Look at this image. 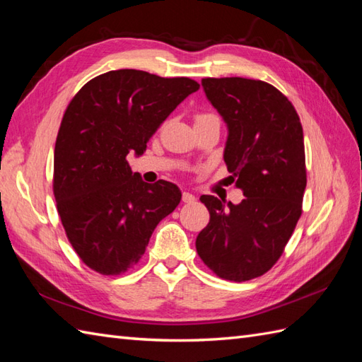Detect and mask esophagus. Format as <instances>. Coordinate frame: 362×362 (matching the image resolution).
I'll return each mask as SVG.
<instances>
[{"label": "esophagus", "instance_id": "obj_1", "mask_svg": "<svg viewBox=\"0 0 362 362\" xmlns=\"http://www.w3.org/2000/svg\"><path fill=\"white\" fill-rule=\"evenodd\" d=\"M182 201L185 202V204H193V202L196 201V196H194V194H191V193H188V191H185V193L182 194Z\"/></svg>", "mask_w": 362, "mask_h": 362}]
</instances>
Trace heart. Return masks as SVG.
Listing matches in <instances>:
<instances>
[{
    "instance_id": "obj_1",
    "label": "heart",
    "mask_w": 362,
    "mask_h": 362,
    "mask_svg": "<svg viewBox=\"0 0 362 362\" xmlns=\"http://www.w3.org/2000/svg\"><path fill=\"white\" fill-rule=\"evenodd\" d=\"M211 117H216V115H213V113H201V115H197L196 119H202V118H211Z\"/></svg>"
}]
</instances>
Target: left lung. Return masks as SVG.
<instances>
[{"instance_id": "8db88e82", "label": "left lung", "mask_w": 362, "mask_h": 362, "mask_svg": "<svg viewBox=\"0 0 362 362\" xmlns=\"http://www.w3.org/2000/svg\"><path fill=\"white\" fill-rule=\"evenodd\" d=\"M202 87L227 124L224 161L245 197L235 205L201 196L210 222L196 249L221 279L247 281L276 263L302 214L303 129L294 105L271 83L206 78Z\"/></svg>"}]
</instances>
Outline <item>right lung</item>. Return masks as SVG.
Here are the masks:
<instances>
[{
	"label": "right lung",
	"instance_id": "right-lung-1",
	"mask_svg": "<svg viewBox=\"0 0 362 362\" xmlns=\"http://www.w3.org/2000/svg\"><path fill=\"white\" fill-rule=\"evenodd\" d=\"M197 90L189 78L117 70L87 82L68 104L52 188L68 240L93 271L118 275L136 264L153 228L180 204L179 187L143 182L127 156H143L157 127Z\"/></svg>",
	"mask_w": 362,
	"mask_h": 362
}]
</instances>
